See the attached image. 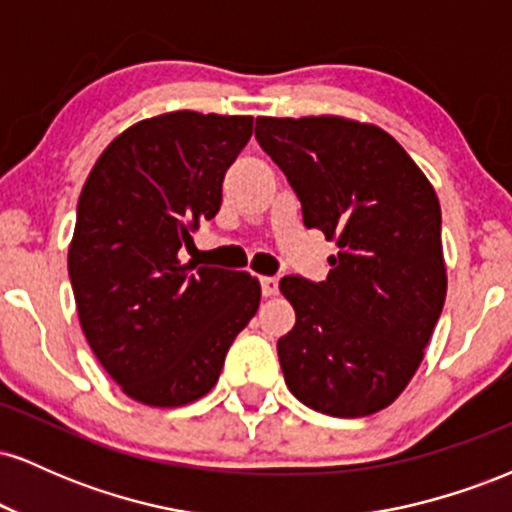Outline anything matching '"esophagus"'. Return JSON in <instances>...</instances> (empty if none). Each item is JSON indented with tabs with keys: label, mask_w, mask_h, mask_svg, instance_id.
Returning a JSON list of instances; mask_svg holds the SVG:
<instances>
[{
	"label": "esophagus",
	"mask_w": 512,
	"mask_h": 512,
	"mask_svg": "<svg viewBox=\"0 0 512 512\" xmlns=\"http://www.w3.org/2000/svg\"><path fill=\"white\" fill-rule=\"evenodd\" d=\"M260 284H262V293L267 298H272L279 293V279H276V276H262Z\"/></svg>",
	"instance_id": "obj_1"
}]
</instances>
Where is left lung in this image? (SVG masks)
Here are the masks:
<instances>
[{
  "instance_id": "8db88e82",
  "label": "left lung",
  "mask_w": 512,
  "mask_h": 512,
  "mask_svg": "<svg viewBox=\"0 0 512 512\" xmlns=\"http://www.w3.org/2000/svg\"><path fill=\"white\" fill-rule=\"evenodd\" d=\"M255 137L301 199L305 226L339 248L320 284L279 281L296 310L276 344L286 385L320 414H375L414 378L445 303L436 190L402 144L368 122L257 117Z\"/></svg>"
}]
</instances>
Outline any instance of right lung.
I'll return each mask as SVG.
<instances>
[{
  "mask_svg": "<svg viewBox=\"0 0 512 512\" xmlns=\"http://www.w3.org/2000/svg\"><path fill=\"white\" fill-rule=\"evenodd\" d=\"M250 134V115L149 117L105 146L81 190L67 257L81 330L120 390L149 407L207 395L260 308L255 276L180 260L221 209L223 175Z\"/></svg>",
  "mask_w": 512,
  "mask_h": 512,
  "instance_id": "add662e5",
  "label": "right lung"
}]
</instances>
